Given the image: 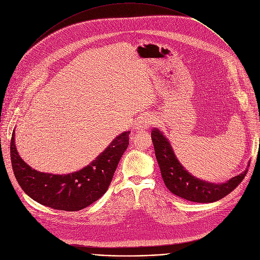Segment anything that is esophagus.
<instances>
[{
  "label": "esophagus",
  "instance_id": "esophagus-1",
  "mask_svg": "<svg viewBox=\"0 0 260 260\" xmlns=\"http://www.w3.org/2000/svg\"><path fill=\"white\" fill-rule=\"evenodd\" d=\"M154 123V118L151 116H144L138 120L135 124V132H143L149 128Z\"/></svg>",
  "mask_w": 260,
  "mask_h": 260
}]
</instances>
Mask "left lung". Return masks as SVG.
I'll return each mask as SVG.
<instances>
[{
    "mask_svg": "<svg viewBox=\"0 0 260 260\" xmlns=\"http://www.w3.org/2000/svg\"><path fill=\"white\" fill-rule=\"evenodd\" d=\"M151 139L161 177L167 188L174 194L194 203H214L226 197L243 181L249 168L225 183H211L201 180L185 169L174 153L173 147L158 128H153Z\"/></svg>",
    "mask_w": 260,
    "mask_h": 260,
    "instance_id": "1",
    "label": "left lung"
}]
</instances>
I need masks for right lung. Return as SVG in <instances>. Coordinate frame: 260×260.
<instances>
[{
	"instance_id": "right-lung-1",
	"label": "right lung",
	"mask_w": 260,
	"mask_h": 260,
	"mask_svg": "<svg viewBox=\"0 0 260 260\" xmlns=\"http://www.w3.org/2000/svg\"><path fill=\"white\" fill-rule=\"evenodd\" d=\"M129 131L117 136L106 149L83 169L67 175L39 172L19 156L12 133L10 153L14 176L21 189L43 206L61 210L79 211L107 191L117 165L128 146Z\"/></svg>"
}]
</instances>
